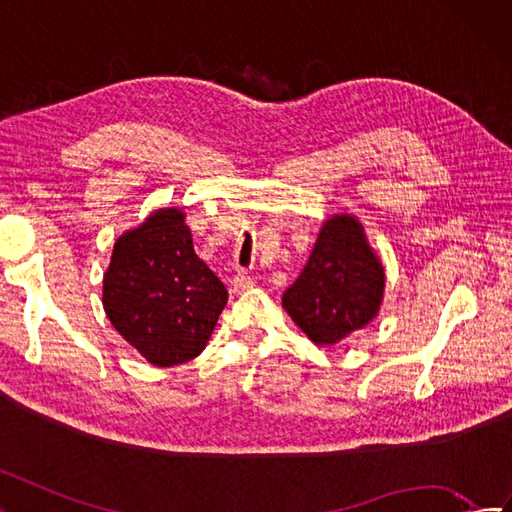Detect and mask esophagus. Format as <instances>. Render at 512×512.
I'll use <instances>...</instances> for the list:
<instances>
[{
    "mask_svg": "<svg viewBox=\"0 0 512 512\" xmlns=\"http://www.w3.org/2000/svg\"><path fill=\"white\" fill-rule=\"evenodd\" d=\"M252 286H254V278H252V275H247L245 271H239L232 278V290H234V293H245V290H250Z\"/></svg>",
    "mask_w": 512,
    "mask_h": 512,
    "instance_id": "34e87169",
    "label": "esophagus"
}]
</instances>
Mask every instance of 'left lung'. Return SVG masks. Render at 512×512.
Returning a JSON list of instances; mask_svg holds the SVG:
<instances>
[{
	"instance_id": "obj_1",
	"label": "left lung",
	"mask_w": 512,
	"mask_h": 512,
	"mask_svg": "<svg viewBox=\"0 0 512 512\" xmlns=\"http://www.w3.org/2000/svg\"><path fill=\"white\" fill-rule=\"evenodd\" d=\"M383 267L353 217H331L321 228L308 265L282 303L316 344H336L375 319Z\"/></svg>"
}]
</instances>
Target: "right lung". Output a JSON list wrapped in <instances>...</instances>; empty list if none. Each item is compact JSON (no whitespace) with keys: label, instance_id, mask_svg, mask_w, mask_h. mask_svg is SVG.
<instances>
[{"label":"right lung","instance_id":"add662e5","mask_svg":"<svg viewBox=\"0 0 512 512\" xmlns=\"http://www.w3.org/2000/svg\"><path fill=\"white\" fill-rule=\"evenodd\" d=\"M226 301V286L193 252L178 209L157 211L116 241L103 306L150 364L174 366L200 355Z\"/></svg>","mask_w":512,"mask_h":512}]
</instances>
